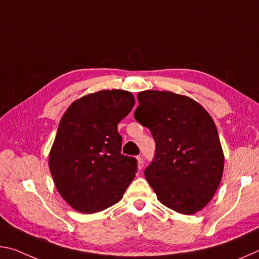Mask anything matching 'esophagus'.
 Segmentation results:
<instances>
[{
  "mask_svg": "<svg viewBox=\"0 0 259 259\" xmlns=\"http://www.w3.org/2000/svg\"><path fill=\"white\" fill-rule=\"evenodd\" d=\"M143 166H144V161H143L142 157L138 156V157H137V168H138L139 170H142Z\"/></svg>",
  "mask_w": 259,
  "mask_h": 259,
  "instance_id": "34e87169",
  "label": "esophagus"
}]
</instances>
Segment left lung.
I'll return each instance as SVG.
<instances>
[{
	"mask_svg": "<svg viewBox=\"0 0 259 259\" xmlns=\"http://www.w3.org/2000/svg\"><path fill=\"white\" fill-rule=\"evenodd\" d=\"M135 119L150 129L155 157L145 178L165 207L183 214L200 211L213 198L224 170V153L209 113L171 91L138 94Z\"/></svg>",
	"mask_w": 259,
	"mask_h": 259,
	"instance_id": "left-lung-1",
	"label": "left lung"
}]
</instances>
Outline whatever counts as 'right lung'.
Masks as SVG:
<instances>
[{
	"label": "right lung",
	"mask_w": 259,
	"mask_h": 259,
	"mask_svg": "<svg viewBox=\"0 0 259 259\" xmlns=\"http://www.w3.org/2000/svg\"><path fill=\"white\" fill-rule=\"evenodd\" d=\"M135 105L125 90H100L73 102L61 117L49 153L57 191L82 213L107 209L134 181L137 161L121 154L117 124Z\"/></svg>",
	"instance_id": "obj_1"
}]
</instances>
